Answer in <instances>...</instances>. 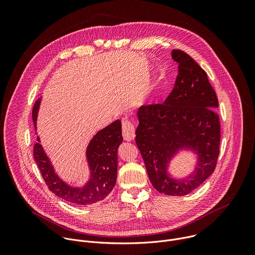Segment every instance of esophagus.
<instances>
[{
	"label": "esophagus",
	"instance_id": "1",
	"mask_svg": "<svg viewBox=\"0 0 255 255\" xmlns=\"http://www.w3.org/2000/svg\"><path fill=\"white\" fill-rule=\"evenodd\" d=\"M122 134L125 141H132L135 138V128L129 121L122 122Z\"/></svg>",
	"mask_w": 255,
	"mask_h": 255
}]
</instances>
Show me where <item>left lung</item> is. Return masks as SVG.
Wrapping results in <instances>:
<instances>
[{
    "mask_svg": "<svg viewBox=\"0 0 255 255\" xmlns=\"http://www.w3.org/2000/svg\"><path fill=\"white\" fill-rule=\"evenodd\" d=\"M178 63L175 86L163 104L138 109L136 144L156 191L186 196L213 173L220 145L218 99L205 70L184 51L173 49ZM194 155V170L173 177L169 164L181 152Z\"/></svg>",
    "mask_w": 255,
    "mask_h": 255,
    "instance_id": "1",
    "label": "left lung"
}]
</instances>
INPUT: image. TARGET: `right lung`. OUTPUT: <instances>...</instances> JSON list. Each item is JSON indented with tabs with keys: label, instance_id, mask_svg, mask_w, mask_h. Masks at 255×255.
<instances>
[{
	"label": "right lung",
	"instance_id": "right-lung-1",
	"mask_svg": "<svg viewBox=\"0 0 255 255\" xmlns=\"http://www.w3.org/2000/svg\"><path fill=\"white\" fill-rule=\"evenodd\" d=\"M42 96L35 102L32 120L36 130ZM123 141L122 125L116 120L99 130L89 142L86 159L90 177L83 186L68 184L54 169V166L41 145L39 136L34 145V159L37 163L48 189L58 198L79 206H89L103 201L116 184L118 167V148Z\"/></svg>",
	"mask_w": 255,
	"mask_h": 255
}]
</instances>
